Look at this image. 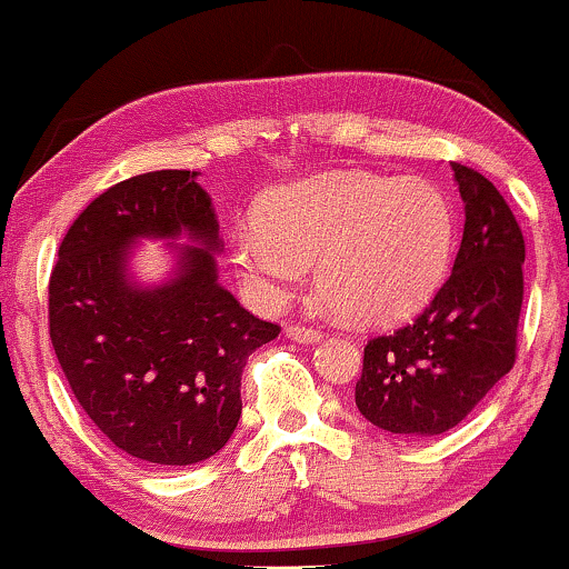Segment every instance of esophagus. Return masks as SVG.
<instances>
[{
    "label": "esophagus",
    "instance_id": "1",
    "mask_svg": "<svg viewBox=\"0 0 569 569\" xmlns=\"http://www.w3.org/2000/svg\"><path fill=\"white\" fill-rule=\"evenodd\" d=\"M287 337H290L292 342L313 345V342H319V339H321V331L311 329V327H287Z\"/></svg>",
    "mask_w": 569,
    "mask_h": 569
}]
</instances>
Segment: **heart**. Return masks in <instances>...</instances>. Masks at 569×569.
Instances as JSON below:
<instances>
[{
    "mask_svg": "<svg viewBox=\"0 0 569 569\" xmlns=\"http://www.w3.org/2000/svg\"><path fill=\"white\" fill-rule=\"evenodd\" d=\"M455 248V211L423 177L327 172L277 190L267 219L234 230V267L277 308L319 263L323 300L345 319H402L437 292Z\"/></svg>",
    "mask_w": 569,
    "mask_h": 569,
    "instance_id": "obj_1",
    "label": "heart"
}]
</instances>
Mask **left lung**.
I'll return each mask as SVG.
<instances>
[{"label": "left lung", "instance_id": "1", "mask_svg": "<svg viewBox=\"0 0 569 569\" xmlns=\"http://www.w3.org/2000/svg\"><path fill=\"white\" fill-rule=\"evenodd\" d=\"M452 172L465 203L452 274L416 321L366 345L356 383L360 416L400 437L455 429L515 363L526 242L481 172Z\"/></svg>", "mask_w": 569, "mask_h": 569}]
</instances>
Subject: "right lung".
<instances>
[{
	"instance_id": "right-lung-1",
	"label": "right lung",
	"mask_w": 569,
	"mask_h": 569,
	"mask_svg": "<svg viewBox=\"0 0 569 569\" xmlns=\"http://www.w3.org/2000/svg\"><path fill=\"white\" fill-rule=\"evenodd\" d=\"M198 177L117 182L64 234L49 279V335L72 395L117 449L159 468L230 441L248 356L279 335L219 284L224 240ZM143 239L166 240L170 271L157 283L131 271Z\"/></svg>"
}]
</instances>
